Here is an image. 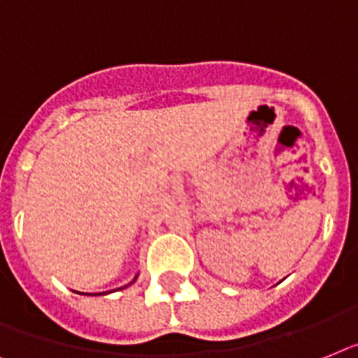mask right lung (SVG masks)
<instances>
[{
  "label": "right lung",
  "mask_w": 358,
  "mask_h": 358,
  "mask_svg": "<svg viewBox=\"0 0 358 358\" xmlns=\"http://www.w3.org/2000/svg\"><path fill=\"white\" fill-rule=\"evenodd\" d=\"M100 295H101V293H100Z\"/></svg>",
  "instance_id": "1"
}]
</instances>
